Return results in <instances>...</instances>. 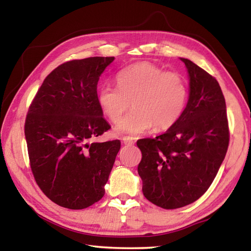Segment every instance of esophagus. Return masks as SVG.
<instances>
[{
  "label": "esophagus",
  "mask_w": 251,
  "mask_h": 251,
  "mask_svg": "<svg viewBox=\"0 0 251 251\" xmlns=\"http://www.w3.org/2000/svg\"><path fill=\"white\" fill-rule=\"evenodd\" d=\"M122 142H123V144H125V145H129V146L134 145V144H135L134 139L133 138H129V137H123L122 138Z\"/></svg>",
  "instance_id": "1"
}]
</instances>
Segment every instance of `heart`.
I'll return each mask as SVG.
<instances>
[{
  "label": "heart",
  "instance_id": "b5f03b06",
  "mask_svg": "<svg viewBox=\"0 0 251 251\" xmlns=\"http://www.w3.org/2000/svg\"><path fill=\"white\" fill-rule=\"evenodd\" d=\"M117 87L104 85L97 92V103L110 122L117 123V135H141L154 128H171L180 120L188 100L185 78L175 72H165L148 62L126 67L116 76Z\"/></svg>",
  "mask_w": 251,
  "mask_h": 251
}]
</instances>
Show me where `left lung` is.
<instances>
[{
    "instance_id": "1",
    "label": "left lung",
    "mask_w": 251,
    "mask_h": 251,
    "mask_svg": "<svg viewBox=\"0 0 251 251\" xmlns=\"http://www.w3.org/2000/svg\"><path fill=\"white\" fill-rule=\"evenodd\" d=\"M180 61L189 78L184 114L164 134L137 142L144 196L165 209L189 205L206 193L229 144L226 101L218 82L189 59Z\"/></svg>"
}]
</instances>
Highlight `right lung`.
<instances>
[{
	"label": "right lung",
	"mask_w": 251,
	"mask_h": 251,
	"mask_svg": "<svg viewBox=\"0 0 251 251\" xmlns=\"http://www.w3.org/2000/svg\"><path fill=\"white\" fill-rule=\"evenodd\" d=\"M115 57L64 63L46 76L25 121L34 178L46 196L69 209L100 201L121 141L90 143L110 126L97 103V83Z\"/></svg>",
	"instance_id": "right-lung-1"
}]
</instances>
